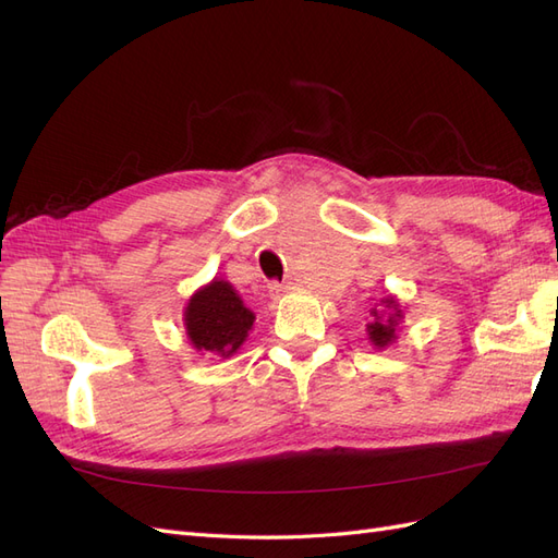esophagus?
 <instances>
[{
    "label": "esophagus",
    "mask_w": 558,
    "mask_h": 558,
    "mask_svg": "<svg viewBox=\"0 0 558 558\" xmlns=\"http://www.w3.org/2000/svg\"><path fill=\"white\" fill-rule=\"evenodd\" d=\"M289 291H291L289 283H277V281L269 283V295H272V298H279V295L289 293Z\"/></svg>",
    "instance_id": "obj_1"
}]
</instances>
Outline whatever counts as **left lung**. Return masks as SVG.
<instances>
[{
  "mask_svg": "<svg viewBox=\"0 0 558 558\" xmlns=\"http://www.w3.org/2000/svg\"><path fill=\"white\" fill-rule=\"evenodd\" d=\"M373 320L367 324V340L377 349H384L396 342V330L402 324V310L393 295H386L379 300V305L373 307Z\"/></svg>",
  "mask_w": 558,
  "mask_h": 558,
  "instance_id": "8db88e82",
  "label": "left lung"
}]
</instances>
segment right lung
Wrapping results in <instances>:
<instances>
[{
  "label": "right lung",
  "mask_w": 558,
  "mask_h": 558,
  "mask_svg": "<svg viewBox=\"0 0 558 558\" xmlns=\"http://www.w3.org/2000/svg\"><path fill=\"white\" fill-rule=\"evenodd\" d=\"M253 320L256 316L223 279L202 286L183 312V326L191 344L202 353H218L223 359L238 353L253 328Z\"/></svg>",
  "instance_id": "add662e5"
}]
</instances>
